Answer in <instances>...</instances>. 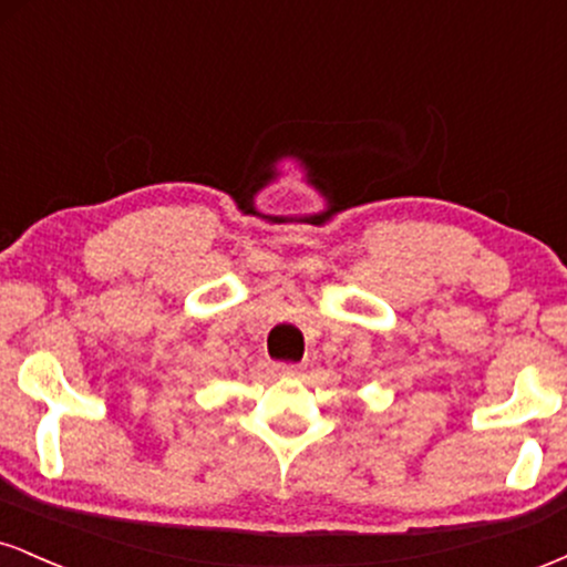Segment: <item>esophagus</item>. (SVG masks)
<instances>
[{
  "instance_id": "obj_1",
  "label": "esophagus",
  "mask_w": 567,
  "mask_h": 567,
  "mask_svg": "<svg viewBox=\"0 0 567 567\" xmlns=\"http://www.w3.org/2000/svg\"><path fill=\"white\" fill-rule=\"evenodd\" d=\"M271 370H275L277 375H298V373H301V368L290 365V362H277V365Z\"/></svg>"
}]
</instances>
